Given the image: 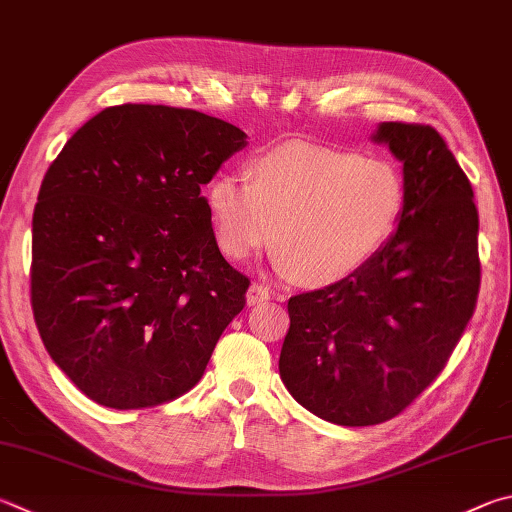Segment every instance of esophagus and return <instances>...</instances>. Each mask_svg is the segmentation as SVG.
<instances>
[{
  "instance_id": "34e87169",
  "label": "esophagus",
  "mask_w": 512,
  "mask_h": 512,
  "mask_svg": "<svg viewBox=\"0 0 512 512\" xmlns=\"http://www.w3.org/2000/svg\"><path fill=\"white\" fill-rule=\"evenodd\" d=\"M266 300H271V291H268V286L259 284V282L250 284L248 293H246V302H248L250 306H255V304L266 302Z\"/></svg>"
}]
</instances>
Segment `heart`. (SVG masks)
Returning <instances> with one entry per match:
<instances>
[{"label":"heart","instance_id":"b5f03b06","mask_svg":"<svg viewBox=\"0 0 512 512\" xmlns=\"http://www.w3.org/2000/svg\"><path fill=\"white\" fill-rule=\"evenodd\" d=\"M405 201L392 161L309 143L275 147L250 161L248 179L221 174L208 188L226 257L239 262L273 237L275 266L306 284L340 282L365 266L394 235Z\"/></svg>","mask_w":512,"mask_h":512}]
</instances>
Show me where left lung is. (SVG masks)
<instances>
[{"label":"left lung","mask_w":512,"mask_h":512,"mask_svg":"<svg viewBox=\"0 0 512 512\" xmlns=\"http://www.w3.org/2000/svg\"><path fill=\"white\" fill-rule=\"evenodd\" d=\"M374 141L403 163V217L356 273L288 300L280 353L295 401L349 427L389 421L434 383L475 313L481 284L475 194L441 134L383 123Z\"/></svg>","instance_id":"8db88e82"}]
</instances>
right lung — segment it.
<instances>
[{"instance_id": "add662e5", "label": "right lung", "mask_w": 512, "mask_h": 512, "mask_svg": "<svg viewBox=\"0 0 512 512\" xmlns=\"http://www.w3.org/2000/svg\"><path fill=\"white\" fill-rule=\"evenodd\" d=\"M246 134L194 109L118 105L87 120L44 174L31 306L82 394L156 407L199 383L250 280L219 253L201 188Z\"/></svg>"}]
</instances>
